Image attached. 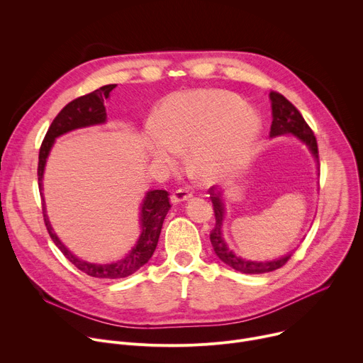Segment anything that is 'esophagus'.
Segmentation results:
<instances>
[{
	"label": "esophagus",
	"mask_w": 363,
	"mask_h": 363,
	"mask_svg": "<svg viewBox=\"0 0 363 363\" xmlns=\"http://www.w3.org/2000/svg\"><path fill=\"white\" fill-rule=\"evenodd\" d=\"M192 196V189L191 188H179L171 195V203L172 204H179L182 201L189 200Z\"/></svg>",
	"instance_id": "1"
}]
</instances>
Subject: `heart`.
I'll use <instances>...</instances> for the list:
<instances>
[{"label":"heart","instance_id":"1","mask_svg":"<svg viewBox=\"0 0 363 363\" xmlns=\"http://www.w3.org/2000/svg\"><path fill=\"white\" fill-rule=\"evenodd\" d=\"M260 123L242 98L223 89L191 91L171 96L157 118L152 156L174 164L188 155L189 172L203 182H218L242 169L257 139Z\"/></svg>","mask_w":363,"mask_h":363}]
</instances>
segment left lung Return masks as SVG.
Masks as SVG:
<instances>
[{"mask_svg": "<svg viewBox=\"0 0 363 363\" xmlns=\"http://www.w3.org/2000/svg\"><path fill=\"white\" fill-rule=\"evenodd\" d=\"M269 98L272 101V125H271V133H269L271 138L281 136V135L296 136L303 143L308 146V149L311 150V153L314 155L318 163V147H317L315 136L313 133V130L310 128V125L306 123L301 113L279 92L272 91L269 94ZM208 192H210V199H211L214 214H216V225L211 230L210 240L216 255L225 263V265L242 274H267V272L279 269L291 259L292 252L284 257H279L277 260H269V262H252V260H246L236 256L232 250L228 249V246L225 245L221 236V225L224 218V206L221 200V192H216L214 186H211Z\"/></svg>", "mask_w": 363, "mask_h": 363, "instance_id": "obj_1", "label": "left lung"}]
</instances>
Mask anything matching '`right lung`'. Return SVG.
I'll use <instances>...</instances> for the list:
<instances>
[{"instance_id": "add662e5", "label": "right lung", "mask_w": 363, "mask_h": 363, "mask_svg": "<svg viewBox=\"0 0 363 363\" xmlns=\"http://www.w3.org/2000/svg\"><path fill=\"white\" fill-rule=\"evenodd\" d=\"M116 84L104 85L101 88H98L86 95L75 98L74 101L65 106L60 113L55 117L52 121L48 133L42 142L40 152H39V167H38V177H39V189L40 195L43 199V171H45V164L46 159L49 156V152L55 143V139L68 133L71 130L86 127V125H94V124H103L107 120V113L104 107V100L110 96V92L116 88ZM171 208L169 203V194L163 189H153L149 191L145 196L142 210H140V221H142V233L140 238L136 243V246L128 252L127 256L123 259L113 262V263H106V265H98V263H89L85 260L78 259L75 255H72L65 245L59 240V238L55 235L53 228L49 223V218L46 216V208L43 206V218L45 224L49 232V236L52 238L53 243L60 249V252L65 255V257L69 259L74 265L82 271L84 274L94 277V278H103V279H118V278H125L131 274H135L138 269H140L145 263L152 257L159 235L162 230V224L164 217H167L168 211Z\"/></svg>"}]
</instances>
